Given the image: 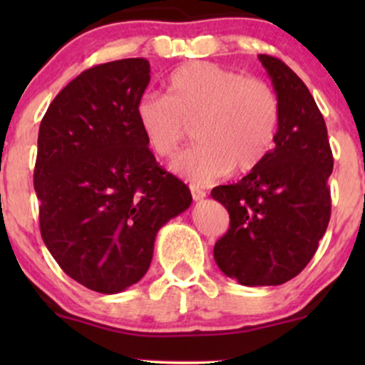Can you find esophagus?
<instances>
[{
	"mask_svg": "<svg viewBox=\"0 0 365 365\" xmlns=\"http://www.w3.org/2000/svg\"><path fill=\"white\" fill-rule=\"evenodd\" d=\"M190 192H192V197H194V200H202L204 197H206V190H202V188L195 185V183H192L190 185Z\"/></svg>",
	"mask_w": 365,
	"mask_h": 365,
	"instance_id": "esophagus-1",
	"label": "esophagus"
}]
</instances>
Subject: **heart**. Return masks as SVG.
I'll list each match as a JSON object with an SVG mask.
<instances>
[{"label": "heart", "mask_w": 365, "mask_h": 365, "mask_svg": "<svg viewBox=\"0 0 365 365\" xmlns=\"http://www.w3.org/2000/svg\"><path fill=\"white\" fill-rule=\"evenodd\" d=\"M137 120L149 148L170 159L194 128L199 145L171 165L180 177L207 183L230 168L254 170L273 149L279 125V99L257 77L209 61L175 70L166 82V98L142 96Z\"/></svg>", "instance_id": "1"}]
</instances>
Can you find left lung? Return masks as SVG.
I'll return each mask as SVG.
<instances>
[{
	"label": "left lung",
	"instance_id": "1",
	"mask_svg": "<svg viewBox=\"0 0 365 365\" xmlns=\"http://www.w3.org/2000/svg\"><path fill=\"white\" fill-rule=\"evenodd\" d=\"M279 99L274 148L232 185L212 188L230 228L215 245V261L245 287H273L307 266L328 228L333 171L328 130L307 86L288 65L259 54Z\"/></svg>",
	"mask_w": 365,
	"mask_h": 365
}]
</instances>
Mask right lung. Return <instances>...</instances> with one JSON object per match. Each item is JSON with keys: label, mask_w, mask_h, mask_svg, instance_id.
<instances>
[{"label": "right lung", "mask_w": 365, "mask_h": 365, "mask_svg": "<svg viewBox=\"0 0 365 365\" xmlns=\"http://www.w3.org/2000/svg\"><path fill=\"white\" fill-rule=\"evenodd\" d=\"M149 72L144 58L92 66L63 87L39 127L41 237L70 278L99 293L139 282L159 228L192 204L137 120Z\"/></svg>", "instance_id": "obj_1"}]
</instances>
